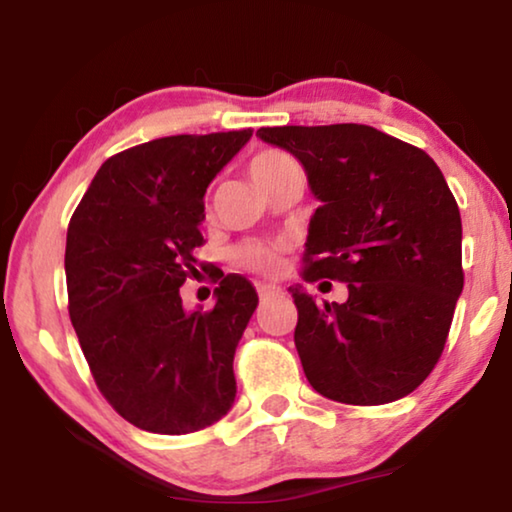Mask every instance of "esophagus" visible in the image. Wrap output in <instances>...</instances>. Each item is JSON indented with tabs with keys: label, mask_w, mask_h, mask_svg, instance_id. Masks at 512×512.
I'll list each match as a JSON object with an SVG mask.
<instances>
[{
	"label": "esophagus",
	"mask_w": 512,
	"mask_h": 512,
	"mask_svg": "<svg viewBox=\"0 0 512 512\" xmlns=\"http://www.w3.org/2000/svg\"><path fill=\"white\" fill-rule=\"evenodd\" d=\"M256 291H258V296H261V300L270 298V296H279V293H282V289L275 284H256Z\"/></svg>",
	"instance_id": "1"
}]
</instances>
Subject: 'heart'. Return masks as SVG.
Returning a JSON list of instances; mask_svg holds the SVG:
<instances>
[{
    "mask_svg": "<svg viewBox=\"0 0 512 512\" xmlns=\"http://www.w3.org/2000/svg\"><path fill=\"white\" fill-rule=\"evenodd\" d=\"M296 167H298L296 160H293L289 153L279 149H268L254 156V160L249 163V172H251V179H254L256 184L268 193L272 186L279 184V181H282L291 170H296ZM282 254H284L282 242L247 240L237 244L233 251V261L237 268L256 272V275H277L284 263Z\"/></svg>",
    "mask_w": 512,
    "mask_h": 512,
    "instance_id": "obj_1",
    "label": "heart"
}]
</instances>
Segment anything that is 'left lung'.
<instances>
[{
	"label": "left lung",
	"mask_w": 512,
	"mask_h": 512,
	"mask_svg": "<svg viewBox=\"0 0 512 512\" xmlns=\"http://www.w3.org/2000/svg\"><path fill=\"white\" fill-rule=\"evenodd\" d=\"M256 135L293 153L321 200L307 235V284L345 282V303L291 286L307 380L347 405L408 396L443 354L464 289L461 216L429 153L359 123L282 125Z\"/></svg>",
	"instance_id": "obj_1"
}]
</instances>
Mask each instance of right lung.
<instances>
[{
  "label": "right lung",
  "instance_id": "1",
  "mask_svg": "<svg viewBox=\"0 0 512 512\" xmlns=\"http://www.w3.org/2000/svg\"><path fill=\"white\" fill-rule=\"evenodd\" d=\"M249 137L174 135L116 153L69 221V319L100 394L137 429L193 433L235 401V347L256 289L226 275L212 310L186 312L179 286L198 275L209 181Z\"/></svg>",
  "mask_w": 512,
  "mask_h": 512
}]
</instances>
